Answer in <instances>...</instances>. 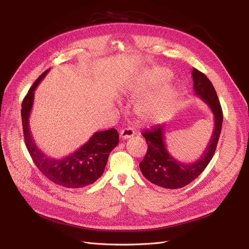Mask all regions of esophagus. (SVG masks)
Instances as JSON below:
<instances>
[{
    "instance_id": "esophagus-1",
    "label": "esophagus",
    "mask_w": 249,
    "mask_h": 249,
    "mask_svg": "<svg viewBox=\"0 0 249 249\" xmlns=\"http://www.w3.org/2000/svg\"><path fill=\"white\" fill-rule=\"evenodd\" d=\"M135 135V131L132 127H125L122 132H120V137L123 139H129L131 137H133Z\"/></svg>"
}]
</instances>
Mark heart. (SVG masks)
Segmentation results:
<instances>
[{
    "label": "heart",
    "mask_w": 249,
    "mask_h": 249,
    "mask_svg": "<svg viewBox=\"0 0 249 249\" xmlns=\"http://www.w3.org/2000/svg\"><path fill=\"white\" fill-rule=\"evenodd\" d=\"M171 72L163 67H154L143 72L138 84L132 91L136 94L149 91L158 86L168 82ZM178 99L177 88L172 85H165L150 93L137 103L135 111L137 115L148 123H159L166 118L175 107Z\"/></svg>",
    "instance_id": "1"
}]
</instances>
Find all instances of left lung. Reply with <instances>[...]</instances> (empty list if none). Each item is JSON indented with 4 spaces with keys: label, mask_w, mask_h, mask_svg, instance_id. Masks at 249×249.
<instances>
[{
    "label": "left lung",
    "mask_w": 249,
    "mask_h": 249,
    "mask_svg": "<svg viewBox=\"0 0 249 249\" xmlns=\"http://www.w3.org/2000/svg\"><path fill=\"white\" fill-rule=\"evenodd\" d=\"M195 95L205 102L214 116V130L199 159L193 163H182L173 158L166 147L165 124H158L142 132L147 143V152L139 167L142 175L150 183L166 189H178L190 184L206 169L216 150L223 122L222 109L215 88L205 73L196 69L192 71Z\"/></svg>",
    "instance_id": "left-lung-1"
}]
</instances>
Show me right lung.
<instances>
[{"label":"right lung","mask_w":249,"mask_h":249,"mask_svg":"<svg viewBox=\"0 0 249 249\" xmlns=\"http://www.w3.org/2000/svg\"><path fill=\"white\" fill-rule=\"evenodd\" d=\"M49 71H44L34 82L21 104V122L28 152L43 176L53 183L65 188H82L91 185L102 177L110 153L117 146L118 133L115 129L95 132L85 144L62 159L51 158L44 154L32 137L29 117L33 107L35 89Z\"/></svg>","instance_id":"add662e5"}]
</instances>
